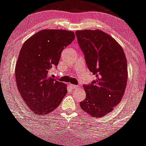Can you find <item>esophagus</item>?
<instances>
[{
  "label": "esophagus",
  "instance_id": "obj_1",
  "mask_svg": "<svg viewBox=\"0 0 146 146\" xmlns=\"http://www.w3.org/2000/svg\"><path fill=\"white\" fill-rule=\"evenodd\" d=\"M70 87H71L72 89H77V88H79V87H78V85H72V84H70Z\"/></svg>",
  "mask_w": 146,
  "mask_h": 146
}]
</instances>
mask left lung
Returning <instances> with one entry per match:
<instances>
[{
    "label": "left lung",
    "instance_id": "left-lung-1",
    "mask_svg": "<svg viewBox=\"0 0 146 146\" xmlns=\"http://www.w3.org/2000/svg\"><path fill=\"white\" fill-rule=\"evenodd\" d=\"M78 44L96 80L84 85L81 108L92 117L105 116L119 104L127 87V59L122 46L101 30L76 31Z\"/></svg>",
    "mask_w": 146,
    "mask_h": 146
}]
</instances>
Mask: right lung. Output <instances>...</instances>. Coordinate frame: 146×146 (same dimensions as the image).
I'll use <instances>...</instances> for the list:
<instances>
[{
  "label": "right lung",
  "instance_id": "add662e5",
  "mask_svg": "<svg viewBox=\"0 0 146 146\" xmlns=\"http://www.w3.org/2000/svg\"><path fill=\"white\" fill-rule=\"evenodd\" d=\"M74 39V32L70 31L43 29L23 44L15 67L17 86L25 104L36 114L51 113L67 94V85L49 76L48 70L58 65L62 50Z\"/></svg>",
  "mask_w": 146,
  "mask_h": 146
}]
</instances>
